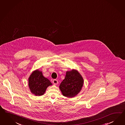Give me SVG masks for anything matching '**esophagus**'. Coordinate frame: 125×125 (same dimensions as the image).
<instances>
[{"mask_svg": "<svg viewBox=\"0 0 125 125\" xmlns=\"http://www.w3.org/2000/svg\"><path fill=\"white\" fill-rule=\"evenodd\" d=\"M52 83H53L54 85H57L58 83V80H57V79H54L52 81Z\"/></svg>", "mask_w": 125, "mask_h": 125, "instance_id": "esophagus-1", "label": "esophagus"}]
</instances>
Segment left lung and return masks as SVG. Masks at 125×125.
I'll use <instances>...</instances> for the list:
<instances>
[{"label": "left lung", "instance_id": "left-lung-1", "mask_svg": "<svg viewBox=\"0 0 125 125\" xmlns=\"http://www.w3.org/2000/svg\"><path fill=\"white\" fill-rule=\"evenodd\" d=\"M83 83L82 75L78 70L73 69L66 72L65 77L61 82L59 89L64 96L73 98L81 91Z\"/></svg>", "mask_w": 125, "mask_h": 125}]
</instances>
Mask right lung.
Returning a JSON list of instances; mask_svg holds the SVG:
<instances>
[{
	"label": "right lung",
	"mask_w": 125,
	"mask_h": 125,
	"mask_svg": "<svg viewBox=\"0 0 125 125\" xmlns=\"http://www.w3.org/2000/svg\"><path fill=\"white\" fill-rule=\"evenodd\" d=\"M52 83L48 79L43 76L39 69L32 72L28 78V86L31 93L36 96L42 95L46 89Z\"/></svg>",
	"instance_id": "obj_1"
}]
</instances>
